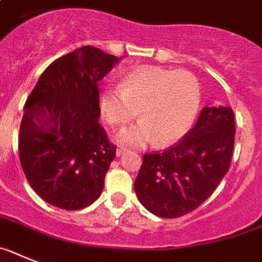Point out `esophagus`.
I'll return each mask as SVG.
<instances>
[{
	"instance_id": "34e87169",
	"label": "esophagus",
	"mask_w": 262,
	"mask_h": 262,
	"mask_svg": "<svg viewBox=\"0 0 262 262\" xmlns=\"http://www.w3.org/2000/svg\"><path fill=\"white\" fill-rule=\"evenodd\" d=\"M128 151H129L128 149H122V147H118V149L116 150V156L121 157V156H124V154L128 153Z\"/></svg>"
}]
</instances>
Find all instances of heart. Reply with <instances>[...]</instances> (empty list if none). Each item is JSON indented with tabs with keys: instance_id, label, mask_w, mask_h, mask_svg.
<instances>
[{
	"instance_id": "1",
	"label": "heart",
	"mask_w": 262,
	"mask_h": 262,
	"mask_svg": "<svg viewBox=\"0 0 262 262\" xmlns=\"http://www.w3.org/2000/svg\"><path fill=\"white\" fill-rule=\"evenodd\" d=\"M199 108L200 84L194 74L156 66L133 70L100 96L101 115L112 126L128 124L138 113L142 117L116 137L129 146L174 144L192 128Z\"/></svg>"
}]
</instances>
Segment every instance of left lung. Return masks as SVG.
Wrapping results in <instances>:
<instances>
[{"label": "left lung", "instance_id": "1", "mask_svg": "<svg viewBox=\"0 0 262 262\" xmlns=\"http://www.w3.org/2000/svg\"><path fill=\"white\" fill-rule=\"evenodd\" d=\"M231 106H204L196 124L178 144L145 154L134 191L159 217H179L212 194L231 165L235 145Z\"/></svg>", "mask_w": 262, "mask_h": 262}]
</instances>
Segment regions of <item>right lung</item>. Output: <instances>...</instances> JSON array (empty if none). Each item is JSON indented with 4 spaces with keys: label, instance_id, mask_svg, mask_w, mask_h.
Returning <instances> with one entry per match:
<instances>
[{
    "label": "right lung",
    "instance_id": "right-lung-1",
    "mask_svg": "<svg viewBox=\"0 0 262 262\" xmlns=\"http://www.w3.org/2000/svg\"><path fill=\"white\" fill-rule=\"evenodd\" d=\"M120 59L84 46L56 59L25 104L19 161L45 202L75 211L92 204L116 157L99 124V83Z\"/></svg>",
    "mask_w": 262,
    "mask_h": 262
}]
</instances>
